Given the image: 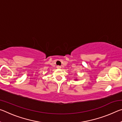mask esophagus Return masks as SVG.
I'll return each mask as SVG.
<instances>
[{"mask_svg":"<svg viewBox=\"0 0 122 122\" xmlns=\"http://www.w3.org/2000/svg\"><path fill=\"white\" fill-rule=\"evenodd\" d=\"M56 68L57 69H61V67L60 66H56Z\"/></svg>","mask_w":122,"mask_h":122,"instance_id":"1","label":"esophagus"}]
</instances>
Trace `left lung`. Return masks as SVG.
I'll list each match as a JSON object with an SVG mask.
<instances>
[{"mask_svg": "<svg viewBox=\"0 0 122 122\" xmlns=\"http://www.w3.org/2000/svg\"><path fill=\"white\" fill-rule=\"evenodd\" d=\"M74 80H75V81H77V78H75V79H74Z\"/></svg>", "mask_w": 122, "mask_h": 122, "instance_id": "left-lung-1", "label": "left lung"}]
</instances>
